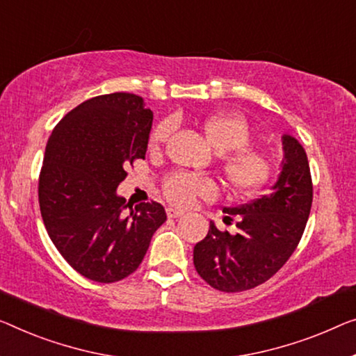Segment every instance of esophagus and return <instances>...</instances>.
<instances>
[{"instance_id": "obj_1", "label": "esophagus", "mask_w": 356, "mask_h": 356, "mask_svg": "<svg viewBox=\"0 0 356 356\" xmlns=\"http://www.w3.org/2000/svg\"><path fill=\"white\" fill-rule=\"evenodd\" d=\"M166 214H168V217H171V219H177V217L184 216V212L179 211V209H174V208H168Z\"/></svg>"}]
</instances>
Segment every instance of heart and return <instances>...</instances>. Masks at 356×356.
Returning a JSON list of instances; mask_svg holds the SVG:
<instances>
[{
	"mask_svg": "<svg viewBox=\"0 0 356 356\" xmlns=\"http://www.w3.org/2000/svg\"><path fill=\"white\" fill-rule=\"evenodd\" d=\"M171 132V123H163L153 131L150 147H161ZM203 132L217 153H230L222 156L225 177L241 193L257 190L270 176V161L261 152L245 148L251 140V127L241 115L217 113L204 120ZM237 152H235L234 150ZM164 195L179 206H188L196 196H212L216 185L209 179L196 177L187 172H176L164 180Z\"/></svg>",
	"mask_w": 356,
	"mask_h": 356,
	"instance_id": "b5f03b06",
	"label": "heart"
}]
</instances>
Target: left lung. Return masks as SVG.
<instances>
[{"mask_svg": "<svg viewBox=\"0 0 356 356\" xmlns=\"http://www.w3.org/2000/svg\"><path fill=\"white\" fill-rule=\"evenodd\" d=\"M280 174L270 193L224 208L225 219L236 217V233L220 232L214 222L204 240L196 243V272L214 289L240 293L272 278L299 245L310 216L314 187L304 147L283 134Z\"/></svg>", "mask_w": 356, "mask_h": 356, "instance_id": "1", "label": "left lung"}]
</instances>
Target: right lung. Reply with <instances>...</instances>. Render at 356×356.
Returning a JSON list of instances; mask_svg holds the SVG:
<instances>
[{
  "instance_id": "right-lung-1",
  "label": "right lung",
  "mask_w": 356,
  "mask_h": 356,
  "mask_svg": "<svg viewBox=\"0 0 356 356\" xmlns=\"http://www.w3.org/2000/svg\"><path fill=\"white\" fill-rule=\"evenodd\" d=\"M152 121L139 95L104 94L68 111L47 140L38 185L42 222L62 257L97 283L136 272L166 222L160 203L126 212L116 193L124 168L145 160Z\"/></svg>"
}]
</instances>
